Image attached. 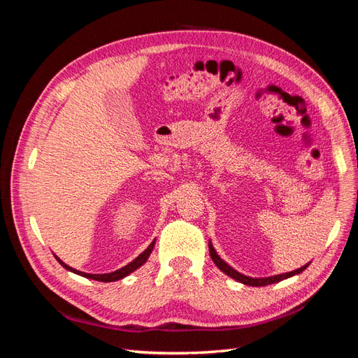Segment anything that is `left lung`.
I'll list each match as a JSON object with an SVG mask.
<instances>
[{"label":"left lung","mask_w":358,"mask_h":358,"mask_svg":"<svg viewBox=\"0 0 358 358\" xmlns=\"http://www.w3.org/2000/svg\"><path fill=\"white\" fill-rule=\"evenodd\" d=\"M209 254H210L212 262L216 264V267H218V268L221 270V272H224L227 276L233 278L234 280H237V282H241V284H243V285H249V287H264V285L280 282V280H284V279H288V278H291V276L301 273L303 270H305V268L309 266V263H308V264L301 266V267L297 268V270H292V272L280 273V275H275V276L251 278V276H246V275H243V273H241V272H237V270H234L230 264H227V263L224 262V259H222L218 254H216L215 248H213V245H212L210 241H209Z\"/></svg>","instance_id":"left-lung-1"}]
</instances>
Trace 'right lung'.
<instances>
[{"instance_id":"1","label":"right lung","mask_w":358,"mask_h":358,"mask_svg":"<svg viewBox=\"0 0 358 358\" xmlns=\"http://www.w3.org/2000/svg\"><path fill=\"white\" fill-rule=\"evenodd\" d=\"M154 246H155V241L150 243L145 251L140 254L137 258H134L131 263H128L127 266H124V267H121V268H117V270H115V272H110V273H99V275H92V273H85V272H80V270H76V268H73V267H70L69 264H66L62 262L61 258H58L55 254V258H57V262L66 268V270H69V272H73V273H76V275H79V276H83V278H88V279H94V280H100V282H115V280H119V279H124L125 276H128L129 273H133L134 270H137L138 267H142L145 263H146V259L149 258V255H150V252H152V249H154Z\"/></svg>"}]
</instances>
